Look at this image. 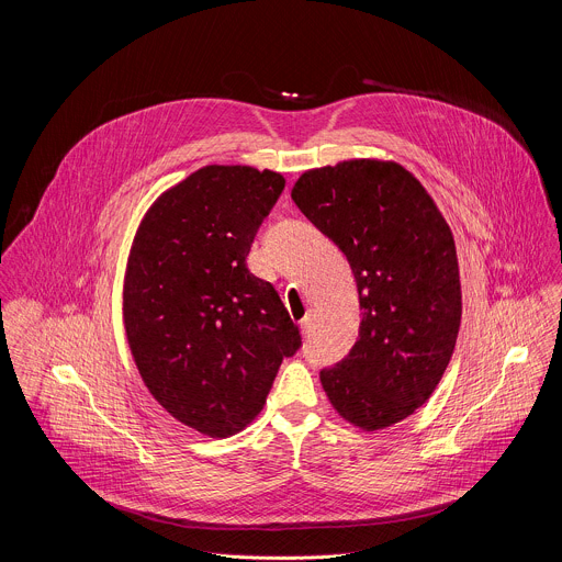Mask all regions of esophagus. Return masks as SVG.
<instances>
[{"label": "esophagus", "mask_w": 562, "mask_h": 562, "mask_svg": "<svg viewBox=\"0 0 562 562\" xmlns=\"http://www.w3.org/2000/svg\"><path fill=\"white\" fill-rule=\"evenodd\" d=\"M311 326H313V317H311V313H306V315L300 319L302 335H308V333H311Z\"/></svg>", "instance_id": "esophagus-1"}]
</instances>
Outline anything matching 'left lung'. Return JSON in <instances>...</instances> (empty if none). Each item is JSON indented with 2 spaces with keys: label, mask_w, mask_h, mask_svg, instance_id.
I'll list each match as a JSON object with an SVG mask.
<instances>
[{
  "label": "left lung",
  "mask_w": 562,
  "mask_h": 562,
  "mask_svg": "<svg viewBox=\"0 0 562 562\" xmlns=\"http://www.w3.org/2000/svg\"><path fill=\"white\" fill-rule=\"evenodd\" d=\"M300 212L346 256L359 291V339L319 372L333 408L384 430L424 406L461 326L452 232L424 184L400 162L352 158L304 171Z\"/></svg>",
  "instance_id": "left-lung-1"
}]
</instances>
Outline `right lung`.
Returning <instances> with one entry per match:
<instances>
[{"mask_svg":"<svg viewBox=\"0 0 562 562\" xmlns=\"http://www.w3.org/2000/svg\"><path fill=\"white\" fill-rule=\"evenodd\" d=\"M284 190L278 171L207 165L158 196L123 284L127 344L151 397L180 424L232 437L262 411L302 337L271 282L247 269Z\"/></svg>","mask_w":562,"mask_h":562,"instance_id":"right-lung-1","label":"right lung"}]
</instances>
